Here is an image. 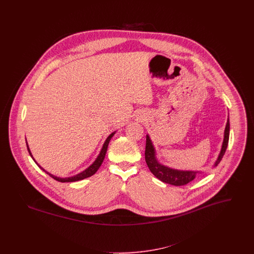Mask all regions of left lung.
Wrapping results in <instances>:
<instances>
[{"label": "left lung", "instance_id": "left-lung-1", "mask_svg": "<svg viewBox=\"0 0 254 254\" xmlns=\"http://www.w3.org/2000/svg\"><path fill=\"white\" fill-rule=\"evenodd\" d=\"M229 137H230V121L228 120L226 128H225V137H224L222 149H221V152L219 154L216 163L214 164V167H216L218 164L221 162L222 158L226 152V149H227L228 144H229ZM145 159L148 169L155 177H157L159 180H161L164 183L170 184L173 186L187 185V184L193 181L196 175L198 174V172H200V171H181V170L169 169L165 166L160 165L155 158L154 147L151 144V141H150L148 135H146Z\"/></svg>", "mask_w": 254, "mask_h": 254}]
</instances>
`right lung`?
Returning <instances> with one entry per match:
<instances>
[{"instance_id":"1","label":"right lung","mask_w":254,"mask_h":254,"mask_svg":"<svg viewBox=\"0 0 254 254\" xmlns=\"http://www.w3.org/2000/svg\"><path fill=\"white\" fill-rule=\"evenodd\" d=\"M114 133H111L110 135H109V137H108V139L106 140V142H105V144L103 145V148H102V150H101V152H100V154H99V156L97 157L96 161L88 168V169H85L84 170L83 172H81V173H79V174H77V175H75V176H73V177H68V178H59V177H56V176H54V175H52V174H50L49 173L48 171H46L45 169H42L38 164V166L41 168V169H43L46 173H48L50 177H52L53 179H55L56 181L62 182V183H64V182H76L79 181V180H83V179H85V178H87V177H90L91 175H93L95 172H96L97 170L99 169V168L101 167V165H102V163H103V161H104V159H105V156H106V153H107V150H108V146H109V141H110V139L112 138V136L114 135ZM27 145V144H26ZM27 150H28V152H29V154H30V156L32 157V155H31V152H30V150H29V148H28V145H27ZM33 158V157H32ZM34 160V159H33ZM35 161V160H34Z\"/></svg>"}]
</instances>
